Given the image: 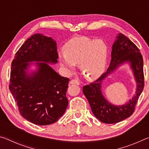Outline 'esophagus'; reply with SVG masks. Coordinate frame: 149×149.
<instances>
[{
    "mask_svg": "<svg viewBox=\"0 0 149 149\" xmlns=\"http://www.w3.org/2000/svg\"><path fill=\"white\" fill-rule=\"evenodd\" d=\"M70 84H72V85H74V84H75V85H79V82L78 81L76 80V79H73V80L71 81H70Z\"/></svg>",
    "mask_w": 149,
    "mask_h": 149,
    "instance_id": "obj_1",
    "label": "esophagus"
}]
</instances>
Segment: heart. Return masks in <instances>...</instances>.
Instances as JSON below:
<instances>
[{
    "label": "heart",
    "mask_w": 149,
    "mask_h": 149,
    "mask_svg": "<svg viewBox=\"0 0 149 149\" xmlns=\"http://www.w3.org/2000/svg\"><path fill=\"white\" fill-rule=\"evenodd\" d=\"M65 52H60L62 64L72 71L75 65L88 79H97L104 72L107 65L108 47L102 40H93L85 37H74L65 44Z\"/></svg>",
    "instance_id": "obj_1"
}]
</instances>
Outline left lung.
Listing matches in <instances>:
<instances>
[{"label":"left lung","instance_id":"obj_1","mask_svg":"<svg viewBox=\"0 0 149 149\" xmlns=\"http://www.w3.org/2000/svg\"><path fill=\"white\" fill-rule=\"evenodd\" d=\"M116 37L117 39L112 45V59L107 71L94 82L83 87V92L89 101L93 114L100 122L105 123L120 122L132 116L145 85L143 59L139 49L123 34L119 33ZM125 61L130 63L137 82V89L136 95L127 103L116 106L104 97L102 94L101 84L108 74Z\"/></svg>","mask_w":149,"mask_h":149}]
</instances>
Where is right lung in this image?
Here are the masks:
<instances>
[{
	"mask_svg": "<svg viewBox=\"0 0 149 149\" xmlns=\"http://www.w3.org/2000/svg\"><path fill=\"white\" fill-rule=\"evenodd\" d=\"M58 58L56 42L37 33L25 41L12 60L9 89L19 114L34 124H52L64 114L68 105L66 92L70 79L44 63H37L38 70L27 74V62L56 64Z\"/></svg>",
	"mask_w": 149,
	"mask_h": 149,
	"instance_id": "1",
	"label": "right lung"
}]
</instances>
